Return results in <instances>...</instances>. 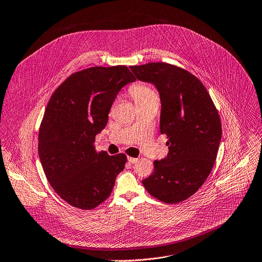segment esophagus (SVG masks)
<instances>
[{
    "label": "esophagus",
    "mask_w": 262,
    "mask_h": 262,
    "mask_svg": "<svg viewBox=\"0 0 262 262\" xmlns=\"http://www.w3.org/2000/svg\"><path fill=\"white\" fill-rule=\"evenodd\" d=\"M127 160H128V163H130V164H135V163H137V162H138V159H137V158L128 157V158H127Z\"/></svg>",
    "instance_id": "34e87169"
}]
</instances>
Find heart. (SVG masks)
Returning <instances> with one entry per match:
<instances>
[{
	"mask_svg": "<svg viewBox=\"0 0 262 262\" xmlns=\"http://www.w3.org/2000/svg\"><path fill=\"white\" fill-rule=\"evenodd\" d=\"M130 96L137 103V105L143 104L149 101H159L157 92L144 82H136L128 89Z\"/></svg>",
	"mask_w": 262,
	"mask_h": 262,
	"instance_id": "heart-1",
	"label": "heart"
}]
</instances>
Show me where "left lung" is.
Listing matches in <instances>:
<instances>
[{
    "instance_id": "left-lung-1",
    "label": "left lung",
    "mask_w": 262,
    "mask_h": 262,
    "mask_svg": "<svg viewBox=\"0 0 262 262\" xmlns=\"http://www.w3.org/2000/svg\"><path fill=\"white\" fill-rule=\"evenodd\" d=\"M129 68L158 89L160 130L168 139L167 157L154 162V172L142 183L151 196L178 204L193 195L213 168L222 139L219 112L202 81L185 69L166 62Z\"/></svg>"
}]
</instances>
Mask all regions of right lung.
I'll list each match as a JSON object with an SVG mask.
<instances>
[{"instance_id": "right-lung-1", "label": "right lung", "mask_w": 262, "mask_h": 262, "mask_svg": "<svg viewBox=\"0 0 262 262\" xmlns=\"http://www.w3.org/2000/svg\"><path fill=\"white\" fill-rule=\"evenodd\" d=\"M135 80L126 66L92 67L70 75L51 96L39 127L38 155L47 180L71 206H99L124 169V154L97 151L94 142L119 91Z\"/></svg>"}]
</instances>
